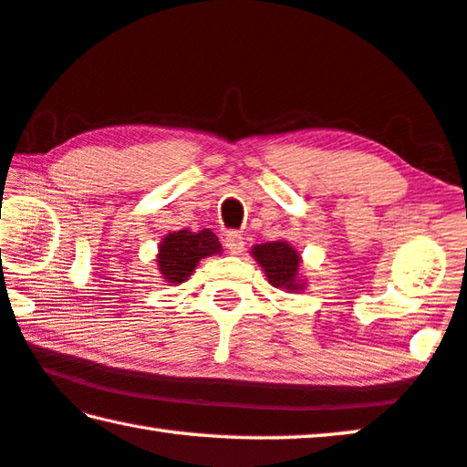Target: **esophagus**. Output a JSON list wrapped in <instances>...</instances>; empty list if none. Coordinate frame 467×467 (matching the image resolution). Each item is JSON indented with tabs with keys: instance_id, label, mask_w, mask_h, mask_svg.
I'll return each mask as SVG.
<instances>
[{
	"instance_id": "obj_1",
	"label": "esophagus",
	"mask_w": 467,
	"mask_h": 467,
	"mask_svg": "<svg viewBox=\"0 0 467 467\" xmlns=\"http://www.w3.org/2000/svg\"><path fill=\"white\" fill-rule=\"evenodd\" d=\"M224 245L231 254H241L243 247H245V236H243L239 231H228L224 234Z\"/></svg>"
}]
</instances>
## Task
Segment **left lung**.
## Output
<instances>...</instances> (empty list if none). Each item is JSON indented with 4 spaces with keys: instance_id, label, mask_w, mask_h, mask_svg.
Segmentation results:
<instances>
[{
    "instance_id": "obj_1",
    "label": "left lung",
    "mask_w": 467,
    "mask_h": 467,
    "mask_svg": "<svg viewBox=\"0 0 467 467\" xmlns=\"http://www.w3.org/2000/svg\"><path fill=\"white\" fill-rule=\"evenodd\" d=\"M251 254H254L257 264L265 270V276H268L272 286L286 288V291H297V288H301L297 280L299 254L288 243H264V245H255Z\"/></svg>"
}]
</instances>
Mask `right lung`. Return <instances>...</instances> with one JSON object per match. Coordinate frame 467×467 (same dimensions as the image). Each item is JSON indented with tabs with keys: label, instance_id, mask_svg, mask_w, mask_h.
Instances as JSON below:
<instances>
[{
	"label": "right lung",
	"instance_id": "add662e5",
	"mask_svg": "<svg viewBox=\"0 0 467 467\" xmlns=\"http://www.w3.org/2000/svg\"><path fill=\"white\" fill-rule=\"evenodd\" d=\"M220 254V241L210 228H203L199 233L179 231L168 234L160 243L158 264L164 280L172 285H181L191 276L199 260Z\"/></svg>",
	"mask_w": 467,
	"mask_h": 467
}]
</instances>
